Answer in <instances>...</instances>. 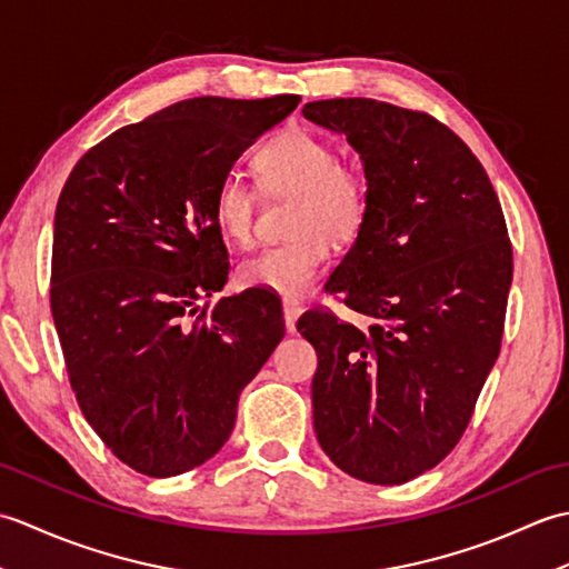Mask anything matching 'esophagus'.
<instances>
[{
    "label": "esophagus",
    "mask_w": 569,
    "mask_h": 569,
    "mask_svg": "<svg viewBox=\"0 0 569 569\" xmlns=\"http://www.w3.org/2000/svg\"><path fill=\"white\" fill-rule=\"evenodd\" d=\"M300 312H303V308H300L298 303H283V320H286V332H296V322L300 318Z\"/></svg>",
    "instance_id": "34e87169"
}]
</instances>
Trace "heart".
<instances>
[{
    "instance_id": "obj_1",
    "label": "heart",
    "mask_w": 569,
    "mask_h": 569,
    "mask_svg": "<svg viewBox=\"0 0 569 569\" xmlns=\"http://www.w3.org/2000/svg\"><path fill=\"white\" fill-rule=\"evenodd\" d=\"M253 168L269 196H296L293 239L266 247L239 266V283L298 300L316 281L330 241L347 244L367 220L369 186L355 166L337 161L330 141L308 129H283L259 149ZM214 222L234 241H247L257 214V192L244 178L229 173L212 200Z\"/></svg>"
}]
</instances>
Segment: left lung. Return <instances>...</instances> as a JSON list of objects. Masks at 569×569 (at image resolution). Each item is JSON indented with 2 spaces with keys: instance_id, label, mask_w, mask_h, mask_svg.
Returning a JSON list of instances; mask_svg holds the SVG:
<instances>
[{
  "instance_id": "8db88e82",
  "label": "left lung",
  "mask_w": 569,
  "mask_h": 569,
  "mask_svg": "<svg viewBox=\"0 0 569 569\" xmlns=\"http://www.w3.org/2000/svg\"><path fill=\"white\" fill-rule=\"evenodd\" d=\"M369 186L367 220L325 283L367 330L310 310L312 426L349 477L393 487L452 452L499 357L513 253L491 180L455 131L389 102H308Z\"/></svg>"
}]
</instances>
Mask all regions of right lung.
Instances as JSON below:
<instances>
[{
	"instance_id": "add662e5",
	"label": "right lung",
	"mask_w": 569,
	"mask_h": 569,
	"mask_svg": "<svg viewBox=\"0 0 569 569\" xmlns=\"http://www.w3.org/2000/svg\"><path fill=\"white\" fill-rule=\"evenodd\" d=\"M192 98L82 156L53 220L51 312L80 410L114 457L176 477L220 450L237 401L283 340L278 298H217L229 257L212 200L253 141L298 107Z\"/></svg>"
}]
</instances>
